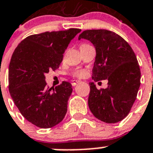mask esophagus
I'll use <instances>...</instances> for the list:
<instances>
[{
  "label": "esophagus",
  "mask_w": 153,
  "mask_h": 153,
  "mask_svg": "<svg viewBox=\"0 0 153 153\" xmlns=\"http://www.w3.org/2000/svg\"><path fill=\"white\" fill-rule=\"evenodd\" d=\"M79 82H80V81L79 80H73L72 82H71V85H72L73 86H75V85Z\"/></svg>",
  "instance_id": "obj_1"
}]
</instances>
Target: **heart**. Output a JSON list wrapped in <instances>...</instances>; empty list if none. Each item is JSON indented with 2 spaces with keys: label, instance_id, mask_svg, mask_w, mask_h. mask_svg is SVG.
Returning <instances> with one entry per match:
<instances>
[{
  "label": "heart",
  "instance_id": "b5f03b06",
  "mask_svg": "<svg viewBox=\"0 0 153 153\" xmlns=\"http://www.w3.org/2000/svg\"><path fill=\"white\" fill-rule=\"evenodd\" d=\"M85 74V71L84 70H76L73 72V75L75 77H83Z\"/></svg>",
  "mask_w": 153,
  "mask_h": 153
}]
</instances>
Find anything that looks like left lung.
Wrapping results in <instances>:
<instances>
[{"label":"left lung","instance_id":"1","mask_svg":"<svg viewBox=\"0 0 153 153\" xmlns=\"http://www.w3.org/2000/svg\"><path fill=\"white\" fill-rule=\"evenodd\" d=\"M96 49L92 79L108 81L106 89L89 82L88 105L93 115L107 123H115L128 115L141 85V71L132 48L123 38L107 30H87L79 37Z\"/></svg>","mask_w":153,"mask_h":153}]
</instances>
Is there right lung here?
<instances>
[{
    "mask_svg": "<svg viewBox=\"0 0 153 153\" xmlns=\"http://www.w3.org/2000/svg\"><path fill=\"white\" fill-rule=\"evenodd\" d=\"M80 29L28 36L12 54L8 70L10 95L23 117L40 128H51L64 120L72 85L68 82L47 87L45 75L56 70L64 53Z\"/></svg>",
    "mask_w": 153,
    "mask_h": 153,
    "instance_id": "1",
    "label": "right lung"
}]
</instances>
